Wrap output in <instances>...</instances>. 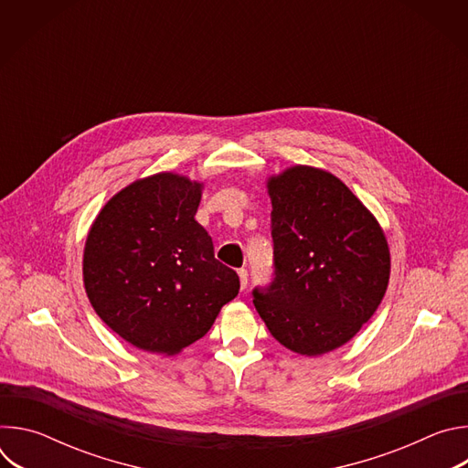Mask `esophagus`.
<instances>
[{
    "instance_id": "obj_1",
    "label": "esophagus",
    "mask_w": 468,
    "mask_h": 468,
    "mask_svg": "<svg viewBox=\"0 0 468 468\" xmlns=\"http://www.w3.org/2000/svg\"><path fill=\"white\" fill-rule=\"evenodd\" d=\"M239 280H240V289H246V285H248V271L240 269L239 271Z\"/></svg>"
}]
</instances>
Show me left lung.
<instances>
[{
    "mask_svg": "<svg viewBox=\"0 0 468 468\" xmlns=\"http://www.w3.org/2000/svg\"><path fill=\"white\" fill-rule=\"evenodd\" d=\"M266 186L274 280L253 289V305L285 348L322 356L348 343L381 303L388 244L359 197L325 170L292 166Z\"/></svg>",
    "mask_w": 468,
    "mask_h": 468,
    "instance_id": "1",
    "label": "left lung"
}]
</instances>
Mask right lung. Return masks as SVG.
<instances>
[{
	"instance_id": "1",
	"label": "right lung",
	"mask_w": 468,
	"mask_h": 468,
	"mask_svg": "<svg viewBox=\"0 0 468 468\" xmlns=\"http://www.w3.org/2000/svg\"><path fill=\"white\" fill-rule=\"evenodd\" d=\"M202 183L161 172L127 185L96 217L83 282L98 316L129 345L174 356L202 339L240 289L194 220Z\"/></svg>"
}]
</instances>
